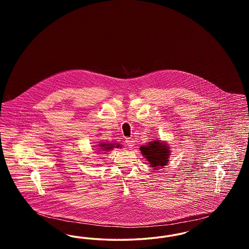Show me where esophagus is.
Listing matches in <instances>:
<instances>
[{
    "mask_svg": "<svg viewBox=\"0 0 249 249\" xmlns=\"http://www.w3.org/2000/svg\"><path fill=\"white\" fill-rule=\"evenodd\" d=\"M125 142H126L127 146H129L130 148H131V147H133V146H134V140H133L132 138H126Z\"/></svg>",
    "mask_w": 249,
    "mask_h": 249,
    "instance_id": "esophagus-1",
    "label": "esophagus"
}]
</instances>
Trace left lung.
<instances>
[{"label": "left lung", "mask_w": 249, "mask_h": 249, "mask_svg": "<svg viewBox=\"0 0 249 249\" xmlns=\"http://www.w3.org/2000/svg\"><path fill=\"white\" fill-rule=\"evenodd\" d=\"M140 151L147 159L151 168H159V166H165L169 158V146L165 142L160 141L150 142L147 145H142Z\"/></svg>", "instance_id": "1"}]
</instances>
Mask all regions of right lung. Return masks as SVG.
I'll use <instances>...</instances> for the list:
<instances>
[{
    "label": "right lung",
    "instance_id": "right-lung-1",
    "mask_svg": "<svg viewBox=\"0 0 249 249\" xmlns=\"http://www.w3.org/2000/svg\"><path fill=\"white\" fill-rule=\"evenodd\" d=\"M100 146L105 150V151H107V150H111V149H113L115 146L117 147V148H119V144L118 145H115V144H113V143H101L100 144Z\"/></svg>",
    "mask_w": 249,
    "mask_h": 249
}]
</instances>
